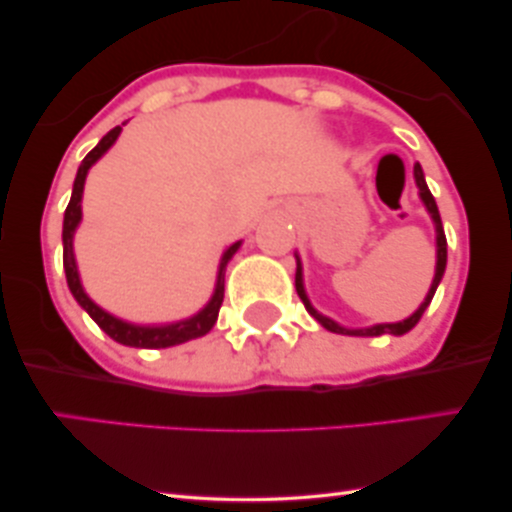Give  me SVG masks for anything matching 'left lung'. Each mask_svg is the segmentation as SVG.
Returning a JSON list of instances; mask_svg holds the SVG:
<instances>
[{
  "label": "left lung",
  "mask_w": 512,
  "mask_h": 512,
  "mask_svg": "<svg viewBox=\"0 0 512 512\" xmlns=\"http://www.w3.org/2000/svg\"><path fill=\"white\" fill-rule=\"evenodd\" d=\"M414 180H416V187H419V197L424 199V204H426L428 214H431L433 223H436V248H438L436 276H433V284H431V289H428V293H426L424 303L419 305V310H416L414 315H409L407 320H402V322H390V325H373V327H363V330H349V327L337 325V322L330 320V317L320 315V313H317V310L313 308V305H310L308 296H305V289H303V267H301V260H298V255H296V291H298V296H301V301H303V305H305V310H308V313L313 315L315 320L320 322L322 327H325V330L337 332V334H351V337H380V334H404V332H409L411 327H414L416 322L421 320V315H424V310L428 308V305H431V301H433V293H436L438 284H440V279H443L445 262H448V240H445L443 221H440V214H438V204H436V199H433L431 190H428V185H426V180H424V170H421L419 163H416V166H414Z\"/></svg>",
  "instance_id": "8db88e82"
}]
</instances>
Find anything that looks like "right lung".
Instances as JSON below:
<instances>
[{"label": "right lung", "instance_id": "add662e5", "mask_svg": "<svg viewBox=\"0 0 512 512\" xmlns=\"http://www.w3.org/2000/svg\"><path fill=\"white\" fill-rule=\"evenodd\" d=\"M125 125V122H122ZM122 127L110 129L108 134L96 144V149H91L86 154L84 161H81L79 170H76V180H74V190H72V199H69L67 211H64V226H62V260H64V274H67V284L72 296L76 298V303L86 310L88 315L96 320V325L113 337L115 342L125 344V346H137V349H166V346H175L182 342H190V339L204 337L211 327H214L216 317H219V308L223 303V276H226V264L236 255V250L240 248V240L233 243L231 248L223 252L221 264H219V276H216V289L211 301L199 310L197 315L187 317V320L180 322H170V325H158V327H144V325H132V322L120 320V317L105 313L103 308H98L91 298L86 296L84 286H81L79 272H76V262H74V248H72V240H74V231L81 221V195H84V182H86V173L93 163L101 158L110 146L115 144V139L120 137Z\"/></svg>", "mask_w": 512, "mask_h": 512}]
</instances>
